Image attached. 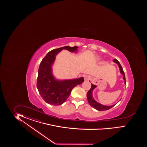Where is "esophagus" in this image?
I'll use <instances>...</instances> for the list:
<instances>
[{
	"instance_id": "obj_1",
	"label": "esophagus",
	"mask_w": 147,
	"mask_h": 147,
	"mask_svg": "<svg viewBox=\"0 0 147 147\" xmlns=\"http://www.w3.org/2000/svg\"><path fill=\"white\" fill-rule=\"evenodd\" d=\"M90 79V77L88 76H84V80L85 81H88Z\"/></svg>"
}]
</instances>
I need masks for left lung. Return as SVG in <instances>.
<instances>
[{"label": "left lung", "mask_w": 147, "mask_h": 147, "mask_svg": "<svg viewBox=\"0 0 147 147\" xmlns=\"http://www.w3.org/2000/svg\"><path fill=\"white\" fill-rule=\"evenodd\" d=\"M114 62L116 63L118 65L119 67L120 68V69L121 73H122L123 75V79L125 80V83H126V80H125V72L123 70V68L121 66L120 62H119V61L116 59H114L113 60ZM96 86L95 85H93L92 84V86H91V88L89 89V91L88 92V93L87 94V99H88V101L89 102V105L92 106V107L95 108V109L98 110V111H107L108 109H110L112 107H114L115 105H113V106H103L101 104H100L99 103L97 102L96 101H95L94 100L93 96H92V92L93 90V89L96 87Z\"/></svg>", "instance_id": "left-lung-1"}]
</instances>
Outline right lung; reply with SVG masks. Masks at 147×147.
Here are the masks:
<instances>
[{
    "mask_svg": "<svg viewBox=\"0 0 147 147\" xmlns=\"http://www.w3.org/2000/svg\"><path fill=\"white\" fill-rule=\"evenodd\" d=\"M77 49L78 46H64L53 49L46 54L40 62L36 87L41 98L46 102L54 106L62 105L69 97L73 88L84 81V78L58 81L54 78L52 74L51 67L57 53L63 49L74 52Z\"/></svg>",
    "mask_w": 147,
    "mask_h": 147,
    "instance_id": "right-lung-1",
    "label": "right lung"
}]
</instances>
